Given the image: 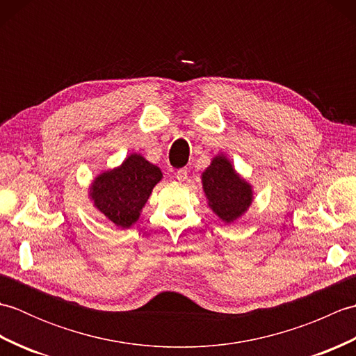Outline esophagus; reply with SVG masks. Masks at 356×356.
Listing matches in <instances>:
<instances>
[{"label":"esophagus","mask_w":356,"mask_h":356,"mask_svg":"<svg viewBox=\"0 0 356 356\" xmlns=\"http://www.w3.org/2000/svg\"><path fill=\"white\" fill-rule=\"evenodd\" d=\"M176 177H177V180H180V182H184V180H186V177H188V168L177 170Z\"/></svg>","instance_id":"obj_1"}]
</instances>
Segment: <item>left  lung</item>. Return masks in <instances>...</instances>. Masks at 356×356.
I'll return each instance as SVG.
<instances>
[{
  "mask_svg": "<svg viewBox=\"0 0 356 356\" xmlns=\"http://www.w3.org/2000/svg\"><path fill=\"white\" fill-rule=\"evenodd\" d=\"M202 185L209 208L225 223L237 220L252 203V186L238 176L223 154L216 156L203 171Z\"/></svg>",
  "mask_w": 356,
  "mask_h": 356,
  "instance_id": "8db88e82",
  "label": "left lung"
}]
</instances>
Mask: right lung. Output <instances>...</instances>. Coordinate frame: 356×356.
I'll list each match as a JSON object with an SVG mask.
<instances>
[{
  "mask_svg": "<svg viewBox=\"0 0 356 356\" xmlns=\"http://www.w3.org/2000/svg\"><path fill=\"white\" fill-rule=\"evenodd\" d=\"M162 171L140 154H130L115 170L99 174L90 186V199L107 220L130 228L140 216Z\"/></svg>",
  "mask_w": 356,
  "mask_h": 356,
  "instance_id": "right-lung-1",
  "label": "right lung"
}]
</instances>
